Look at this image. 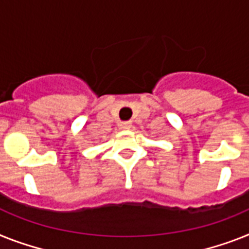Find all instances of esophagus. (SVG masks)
Listing matches in <instances>:
<instances>
[{"label": "esophagus", "instance_id": "esophagus-1", "mask_svg": "<svg viewBox=\"0 0 249 249\" xmlns=\"http://www.w3.org/2000/svg\"><path fill=\"white\" fill-rule=\"evenodd\" d=\"M121 127H122L123 129H129L131 127H132V123L129 122V121H126V122L121 123Z\"/></svg>", "mask_w": 249, "mask_h": 249}]
</instances>
